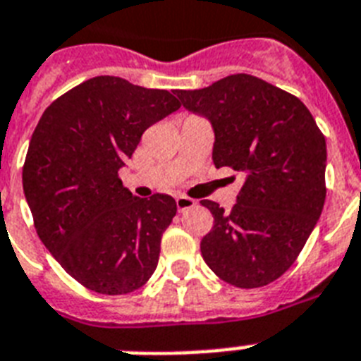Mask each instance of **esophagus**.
I'll use <instances>...</instances> for the list:
<instances>
[{
    "label": "esophagus",
    "instance_id": "1",
    "mask_svg": "<svg viewBox=\"0 0 361 361\" xmlns=\"http://www.w3.org/2000/svg\"><path fill=\"white\" fill-rule=\"evenodd\" d=\"M176 206H178V211H185V209H190V207L196 206V202L192 200V198H189V196H176Z\"/></svg>",
    "mask_w": 361,
    "mask_h": 361
}]
</instances>
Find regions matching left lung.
Masks as SVG:
<instances>
[{"instance_id": "8db88e82", "label": "left lung", "mask_w": 361, "mask_h": 361, "mask_svg": "<svg viewBox=\"0 0 361 361\" xmlns=\"http://www.w3.org/2000/svg\"><path fill=\"white\" fill-rule=\"evenodd\" d=\"M213 128V163L245 176L237 204L200 243L204 262L230 286L274 282L293 265L324 206L326 140L306 105L286 90L235 74L200 90H176Z\"/></svg>"}]
</instances>
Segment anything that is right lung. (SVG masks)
Instances as JSON below:
<instances>
[{
  "label": "right lung",
  "instance_id": "right-lung-1",
  "mask_svg": "<svg viewBox=\"0 0 361 361\" xmlns=\"http://www.w3.org/2000/svg\"><path fill=\"white\" fill-rule=\"evenodd\" d=\"M178 109L169 90L98 75L55 99L38 120L23 195L44 247L81 286L126 295L154 274L176 200L135 196L118 171L142 133Z\"/></svg>",
  "mask_w": 361,
  "mask_h": 361
}]
</instances>
